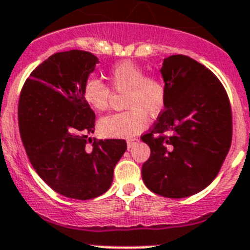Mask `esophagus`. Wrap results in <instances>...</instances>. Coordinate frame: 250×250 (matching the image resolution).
Segmentation results:
<instances>
[{"mask_svg": "<svg viewBox=\"0 0 250 250\" xmlns=\"http://www.w3.org/2000/svg\"><path fill=\"white\" fill-rule=\"evenodd\" d=\"M126 143H127V147H129V149H131V147L134 146V145L138 144L139 139L138 138H130V139H127Z\"/></svg>", "mask_w": 250, "mask_h": 250, "instance_id": "esophagus-1", "label": "esophagus"}]
</instances>
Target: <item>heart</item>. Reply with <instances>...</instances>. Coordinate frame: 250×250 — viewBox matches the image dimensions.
I'll use <instances>...</instances> for the list:
<instances>
[{
    "label": "heart",
    "mask_w": 250,
    "mask_h": 250,
    "mask_svg": "<svg viewBox=\"0 0 250 250\" xmlns=\"http://www.w3.org/2000/svg\"><path fill=\"white\" fill-rule=\"evenodd\" d=\"M110 83L118 92H126L125 106L129 111L112 114L99 121L101 134L109 138H130L146 127L147 115H158L165 103L164 83L132 61L116 63L110 70ZM83 94L86 103L94 110L104 111L109 107L111 90L100 79L87 77L83 83Z\"/></svg>",
    "instance_id": "1"
}]
</instances>
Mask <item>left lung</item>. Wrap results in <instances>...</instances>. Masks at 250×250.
<instances>
[{
    "label": "left lung",
    "instance_id": "8db88e82",
    "mask_svg": "<svg viewBox=\"0 0 250 250\" xmlns=\"http://www.w3.org/2000/svg\"><path fill=\"white\" fill-rule=\"evenodd\" d=\"M160 72L164 111L141 136L151 151L141 176L152 193L187 198L219 173L231 143L230 104L218 77L190 57H167Z\"/></svg>",
    "mask_w": 250,
    "mask_h": 250
}]
</instances>
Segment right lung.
Here are the masks:
<instances>
[{
	"mask_svg": "<svg viewBox=\"0 0 250 250\" xmlns=\"http://www.w3.org/2000/svg\"><path fill=\"white\" fill-rule=\"evenodd\" d=\"M99 59L91 52H57L40 63L22 87L19 127L30 163L56 193L87 200L109 190L114 167L126 150L123 139H105L85 149L95 114L83 94Z\"/></svg>",
	"mask_w": 250,
	"mask_h": 250,
	"instance_id": "1",
	"label": "right lung"
}]
</instances>
